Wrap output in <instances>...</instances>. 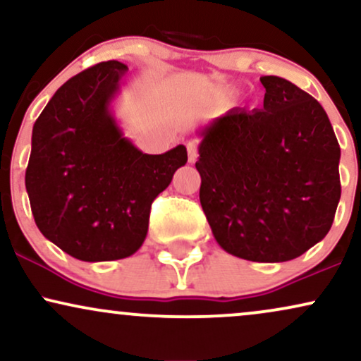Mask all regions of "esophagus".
I'll return each instance as SVG.
<instances>
[{
  "mask_svg": "<svg viewBox=\"0 0 361 361\" xmlns=\"http://www.w3.org/2000/svg\"><path fill=\"white\" fill-rule=\"evenodd\" d=\"M186 149H188V161L190 163L197 161V158H198L197 145H195V142H188V145H186Z\"/></svg>",
  "mask_w": 361,
  "mask_h": 361,
  "instance_id": "esophagus-1",
  "label": "esophagus"
}]
</instances>
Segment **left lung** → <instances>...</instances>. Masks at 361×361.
<instances>
[{
    "instance_id": "8db88e82",
    "label": "left lung",
    "mask_w": 361,
    "mask_h": 361,
    "mask_svg": "<svg viewBox=\"0 0 361 361\" xmlns=\"http://www.w3.org/2000/svg\"><path fill=\"white\" fill-rule=\"evenodd\" d=\"M260 82L262 109L235 107L200 131V203L225 252L286 262L331 228L341 151L314 97L281 77Z\"/></svg>"
}]
</instances>
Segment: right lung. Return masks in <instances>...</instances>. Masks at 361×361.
I'll list each match as a JSON object with an SVG mask.
<instances>
[{
    "instance_id": "add662e5",
    "label": "right lung",
    "mask_w": 361,
    "mask_h": 361,
    "mask_svg": "<svg viewBox=\"0 0 361 361\" xmlns=\"http://www.w3.org/2000/svg\"><path fill=\"white\" fill-rule=\"evenodd\" d=\"M128 65L109 60L56 90L33 126L25 185L40 232L85 262L133 255L151 203L188 159L183 145L146 154L123 136L109 106Z\"/></svg>"
}]
</instances>
